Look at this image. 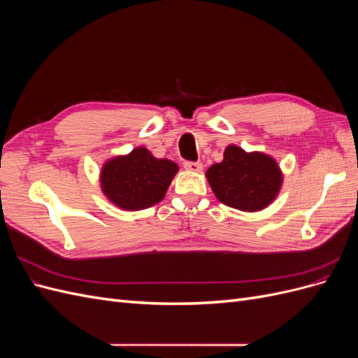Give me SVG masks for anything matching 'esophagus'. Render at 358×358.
Segmentation results:
<instances>
[{"label": "esophagus", "mask_w": 358, "mask_h": 358, "mask_svg": "<svg viewBox=\"0 0 358 358\" xmlns=\"http://www.w3.org/2000/svg\"><path fill=\"white\" fill-rule=\"evenodd\" d=\"M183 167L189 171H194V173H199L203 170V164L200 161H185L183 162Z\"/></svg>", "instance_id": "obj_1"}]
</instances>
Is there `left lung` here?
I'll use <instances>...</instances> for the list:
<instances>
[{
	"label": "left lung",
	"mask_w": 358,
	"mask_h": 358,
	"mask_svg": "<svg viewBox=\"0 0 358 358\" xmlns=\"http://www.w3.org/2000/svg\"><path fill=\"white\" fill-rule=\"evenodd\" d=\"M216 199L230 208L255 212L278 196L282 175L276 161L262 152L248 154L239 146H229L224 159L206 171Z\"/></svg>",
	"instance_id": "obj_1"
}]
</instances>
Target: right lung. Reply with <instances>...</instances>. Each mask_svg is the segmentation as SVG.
Returning <instances> with one entry per match:
<instances>
[{
  "label": "right lung",
  "mask_w": 358,
  "mask_h": 358,
  "mask_svg": "<svg viewBox=\"0 0 358 358\" xmlns=\"http://www.w3.org/2000/svg\"><path fill=\"white\" fill-rule=\"evenodd\" d=\"M178 166L158 159L146 148L107 161L101 171V188L106 197L125 210L146 209L166 196Z\"/></svg>",
  "instance_id": "add662e5"
}]
</instances>
